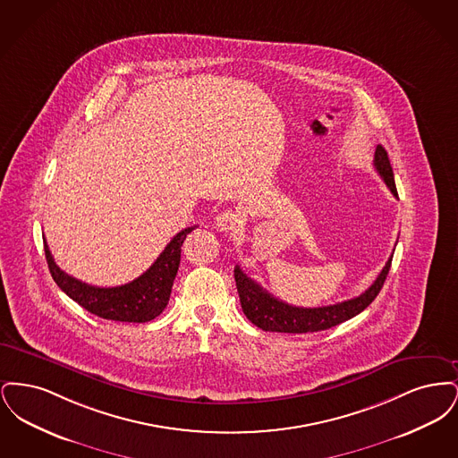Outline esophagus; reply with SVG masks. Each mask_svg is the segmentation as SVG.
<instances>
[{"label":"esophagus","instance_id":"obj_1","mask_svg":"<svg viewBox=\"0 0 458 458\" xmlns=\"http://www.w3.org/2000/svg\"><path fill=\"white\" fill-rule=\"evenodd\" d=\"M239 216L228 209V211L219 213L218 218H216V228L221 233H232L239 228Z\"/></svg>","mask_w":458,"mask_h":458}]
</instances>
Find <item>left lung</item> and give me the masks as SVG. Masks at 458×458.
Returning <instances> with one entry per match:
<instances>
[{
	"instance_id": "1",
	"label": "left lung",
	"mask_w": 458,
	"mask_h": 458,
	"mask_svg": "<svg viewBox=\"0 0 458 458\" xmlns=\"http://www.w3.org/2000/svg\"><path fill=\"white\" fill-rule=\"evenodd\" d=\"M374 168L377 174H381L386 187L392 191L393 196L398 197L390 157L383 146L376 148ZM392 259L393 256L386 261L385 267L374 280V284H370L364 293L350 301L323 305V307H297V305L286 304L284 301L273 297L269 292H266L261 284H256L252 278H249L240 269V266H235V282L239 290L242 310L252 325L261 327L264 331L314 333V331L329 329L360 314L377 297L392 267Z\"/></svg>"
}]
</instances>
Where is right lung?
Masks as SVG:
<instances>
[{
  "mask_svg": "<svg viewBox=\"0 0 458 458\" xmlns=\"http://www.w3.org/2000/svg\"><path fill=\"white\" fill-rule=\"evenodd\" d=\"M194 228L196 226H189L178 232L153 262V266L139 278L131 284L109 288L92 286L66 275L65 271L56 266L46 239L44 252L53 280L72 301L82 305L90 314L122 323H148L159 316L168 305L174 276L180 266L183 240L187 239Z\"/></svg>",
  "mask_w": 458,
  "mask_h": 458,
  "instance_id": "obj_1",
  "label": "right lung"
}]
</instances>
